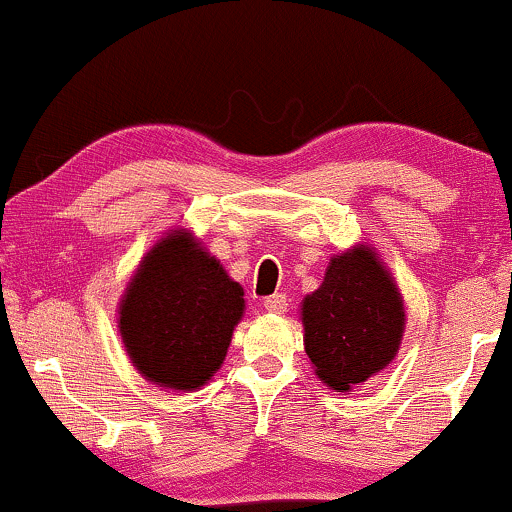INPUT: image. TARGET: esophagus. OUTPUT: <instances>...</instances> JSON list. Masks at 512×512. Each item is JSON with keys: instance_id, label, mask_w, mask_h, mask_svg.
<instances>
[{"instance_id": "obj_1", "label": "esophagus", "mask_w": 512, "mask_h": 512, "mask_svg": "<svg viewBox=\"0 0 512 512\" xmlns=\"http://www.w3.org/2000/svg\"><path fill=\"white\" fill-rule=\"evenodd\" d=\"M288 307V298L283 293H274L269 298H264V310L274 312V315H283Z\"/></svg>"}]
</instances>
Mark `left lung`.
<instances>
[{"instance_id": "1", "label": "left lung", "mask_w": 512, "mask_h": 512, "mask_svg": "<svg viewBox=\"0 0 512 512\" xmlns=\"http://www.w3.org/2000/svg\"><path fill=\"white\" fill-rule=\"evenodd\" d=\"M305 353L324 384L348 391L396 355L405 312L398 288L372 250L331 260L324 283L303 303Z\"/></svg>"}]
</instances>
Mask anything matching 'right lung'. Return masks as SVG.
Masks as SVG:
<instances>
[{
	"label": "right lung",
	"instance_id": "1",
	"mask_svg": "<svg viewBox=\"0 0 512 512\" xmlns=\"http://www.w3.org/2000/svg\"><path fill=\"white\" fill-rule=\"evenodd\" d=\"M243 307V288L178 231L147 252L121 300L119 326L145 379L195 391L224 362Z\"/></svg>",
	"mask_w": 512,
	"mask_h": 512
}]
</instances>
